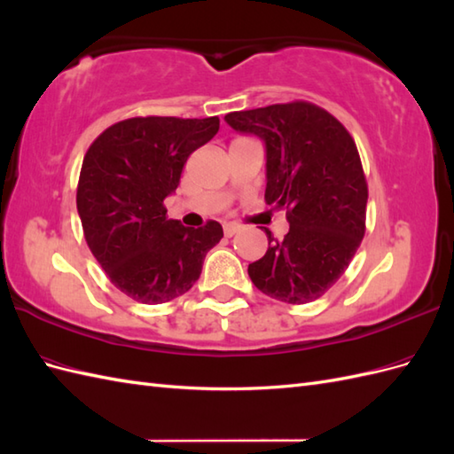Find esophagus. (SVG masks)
Returning <instances> with one entry per match:
<instances>
[{"mask_svg":"<svg viewBox=\"0 0 454 454\" xmlns=\"http://www.w3.org/2000/svg\"><path fill=\"white\" fill-rule=\"evenodd\" d=\"M223 232H225V237H232V235H237L239 232V227L237 225H231V223H227L225 227H223Z\"/></svg>","mask_w":454,"mask_h":454,"instance_id":"esophagus-1","label":"esophagus"}]
</instances>
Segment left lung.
Instances as JSON below:
<instances>
[{
  "instance_id": "8db88e82",
  "label": "left lung",
  "mask_w": 454,
  "mask_h": 454,
  "mask_svg": "<svg viewBox=\"0 0 454 454\" xmlns=\"http://www.w3.org/2000/svg\"><path fill=\"white\" fill-rule=\"evenodd\" d=\"M225 122L265 144V200L290 232L248 265L259 292L290 305L322 297L347 270L365 232L367 184L348 130L309 102L232 112Z\"/></svg>"
}]
</instances>
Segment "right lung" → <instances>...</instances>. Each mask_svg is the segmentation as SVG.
Here are the masks:
<instances>
[{
	"instance_id": "1",
	"label": "right lung",
	"mask_w": 454,
	"mask_h": 454,
	"mask_svg": "<svg viewBox=\"0 0 454 454\" xmlns=\"http://www.w3.org/2000/svg\"><path fill=\"white\" fill-rule=\"evenodd\" d=\"M217 130V117H134L106 129L87 151L77 185L87 244L117 290L138 303L189 292L223 239L217 222L184 227L162 206L187 157Z\"/></svg>"
}]
</instances>
